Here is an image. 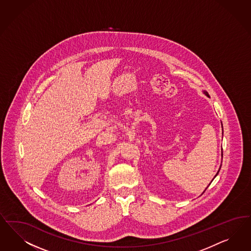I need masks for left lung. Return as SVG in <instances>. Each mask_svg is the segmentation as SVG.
I'll return each instance as SVG.
<instances>
[{
    "label": "left lung",
    "instance_id": "8db88e82",
    "mask_svg": "<svg viewBox=\"0 0 251 251\" xmlns=\"http://www.w3.org/2000/svg\"><path fill=\"white\" fill-rule=\"evenodd\" d=\"M203 93H204V94H205V95H206V96H207V97L210 98V95H209V93H208V92H207V91H206V90H203ZM222 126H223V125H222ZM222 158H223V151H222ZM220 169H221V167H220V168H219L218 172H217V174H216V176H214V178H215V177H216V176H217V175H218V174H219V171H220ZM214 178H213V179H214ZM213 179H212V180H213ZM211 182H212V181H211ZM211 182H210V183H211ZM210 184H209V185H210ZM207 187H208V186H207ZM205 190H206V189H205ZM205 190H204V191H205ZM204 191H203V193H204Z\"/></svg>",
    "mask_w": 251,
    "mask_h": 251
}]
</instances>
